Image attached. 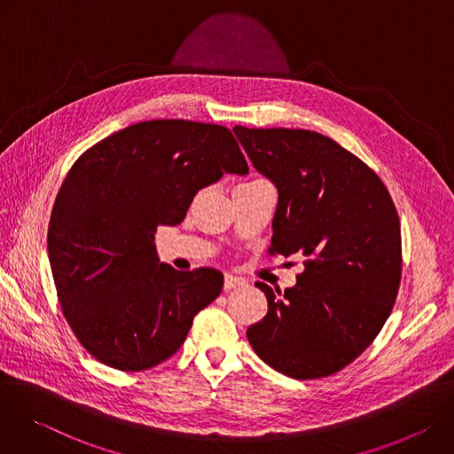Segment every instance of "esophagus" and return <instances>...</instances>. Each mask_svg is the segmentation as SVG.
Wrapping results in <instances>:
<instances>
[{
    "label": "esophagus",
    "mask_w": 454,
    "mask_h": 454,
    "mask_svg": "<svg viewBox=\"0 0 454 454\" xmlns=\"http://www.w3.org/2000/svg\"><path fill=\"white\" fill-rule=\"evenodd\" d=\"M242 286H246L244 278L235 277L231 273H226V277H224V291H230V289H235V287H242Z\"/></svg>",
    "instance_id": "34e87169"
}]
</instances>
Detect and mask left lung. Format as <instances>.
I'll use <instances>...</instances> for the list:
<instances>
[{
	"label": "left lung",
	"instance_id": "8db88e82",
	"mask_svg": "<svg viewBox=\"0 0 454 454\" xmlns=\"http://www.w3.org/2000/svg\"><path fill=\"white\" fill-rule=\"evenodd\" d=\"M235 135L278 188L271 249L300 253L305 266L286 291L256 282L268 314L246 336L284 375H333L373 343L397 300L403 240L394 200L364 161L325 135L242 125Z\"/></svg>",
	"mask_w": 454,
	"mask_h": 454
}]
</instances>
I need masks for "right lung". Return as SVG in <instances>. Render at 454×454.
<instances>
[{"label":"right lung","instance_id":"1","mask_svg":"<svg viewBox=\"0 0 454 454\" xmlns=\"http://www.w3.org/2000/svg\"><path fill=\"white\" fill-rule=\"evenodd\" d=\"M224 172H247L230 129L179 118L129 125L72 165L51 208L48 254L62 314L97 361L121 372L167 361L221 294L219 270L160 264L154 233L179 224Z\"/></svg>","mask_w":454,"mask_h":454}]
</instances>
